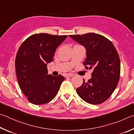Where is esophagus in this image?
I'll return each instance as SVG.
<instances>
[{"label": "esophagus", "instance_id": "esophagus-1", "mask_svg": "<svg viewBox=\"0 0 134 134\" xmlns=\"http://www.w3.org/2000/svg\"><path fill=\"white\" fill-rule=\"evenodd\" d=\"M74 74H71V73H68L65 74V77H72L73 76Z\"/></svg>", "mask_w": 134, "mask_h": 134}]
</instances>
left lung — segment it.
Returning a JSON list of instances; mask_svg holds the SVG:
<instances>
[{
	"instance_id": "obj_1",
	"label": "left lung",
	"mask_w": 134,
	"mask_h": 134,
	"mask_svg": "<svg viewBox=\"0 0 134 134\" xmlns=\"http://www.w3.org/2000/svg\"><path fill=\"white\" fill-rule=\"evenodd\" d=\"M69 36L85 47V69H93L92 78L87 82L83 79L82 85L77 88V93L88 103H103L114 92L119 80L121 63L116 49L110 40L97 34Z\"/></svg>"
}]
</instances>
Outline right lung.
I'll return each mask as SVG.
<instances>
[{
  "label": "right lung",
  "mask_w": 134,
  "mask_h": 134,
  "mask_svg": "<svg viewBox=\"0 0 134 134\" xmlns=\"http://www.w3.org/2000/svg\"><path fill=\"white\" fill-rule=\"evenodd\" d=\"M67 37L36 34L20 46L15 58L16 73L20 89L30 103H48L58 93L64 77L48 75L47 63L53 62L57 48Z\"/></svg>",
  "instance_id": "add662e5"
}]
</instances>
